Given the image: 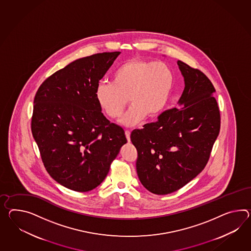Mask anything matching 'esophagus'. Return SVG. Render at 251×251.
<instances>
[{
	"mask_svg": "<svg viewBox=\"0 0 251 251\" xmlns=\"http://www.w3.org/2000/svg\"><path fill=\"white\" fill-rule=\"evenodd\" d=\"M125 135H126V138H127L128 141H130V131L129 130H126L125 131Z\"/></svg>",
	"mask_w": 251,
	"mask_h": 251,
	"instance_id": "obj_1",
	"label": "esophagus"
}]
</instances>
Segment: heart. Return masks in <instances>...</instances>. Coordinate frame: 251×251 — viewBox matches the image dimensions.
<instances>
[{
	"label": "heart",
	"mask_w": 251,
	"mask_h": 251,
	"mask_svg": "<svg viewBox=\"0 0 251 251\" xmlns=\"http://www.w3.org/2000/svg\"><path fill=\"white\" fill-rule=\"evenodd\" d=\"M111 80L97 84L96 100L108 116L118 118L128 99L131 106L120 122L133 126L144 117L156 116L164 109L173 86V74L160 61L130 60L117 68Z\"/></svg>",
	"instance_id": "1"
}]
</instances>
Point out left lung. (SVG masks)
Masks as SVG:
<instances>
[{"mask_svg":"<svg viewBox=\"0 0 251 251\" xmlns=\"http://www.w3.org/2000/svg\"><path fill=\"white\" fill-rule=\"evenodd\" d=\"M177 65L185 81L177 104L183 107L165 110L156 122L130 134L138 151V177L157 195L172 193L197 177L207 164L220 133L214 86L200 70L181 61Z\"/></svg>","mask_w":251,"mask_h":251,"instance_id":"obj_1","label":"left lung"}]
</instances>
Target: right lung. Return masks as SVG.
<instances>
[{
  "mask_svg": "<svg viewBox=\"0 0 251 251\" xmlns=\"http://www.w3.org/2000/svg\"><path fill=\"white\" fill-rule=\"evenodd\" d=\"M120 51L87 56L43 81L33 100L31 132L50 176L70 190L95 189L127 142L123 128L104 116L100 80Z\"/></svg>",
  "mask_w": 251,
  "mask_h": 251,
  "instance_id": "right-lung-1",
  "label": "right lung"
}]
</instances>
